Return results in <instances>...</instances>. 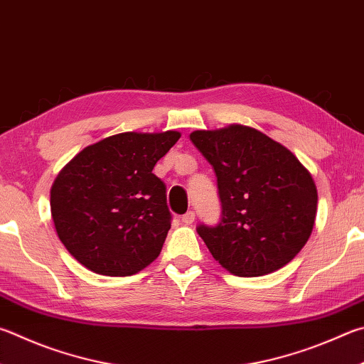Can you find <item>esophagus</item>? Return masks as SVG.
Listing matches in <instances>:
<instances>
[{
	"mask_svg": "<svg viewBox=\"0 0 364 364\" xmlns=\"http://www.w3.org/2000/svg\"><path fill=\"white\" fill-rule=\"evenodd\" d=\"M194 220H196L194 211H188V213H184L181 216V221H183V224H186V226H191V224L194 223Z\"/></svg>",
	"mask_w": 364,
	"mask_h": 364,
	"instance_id": "1",
	"label": "esophagus"
}]
</instances>
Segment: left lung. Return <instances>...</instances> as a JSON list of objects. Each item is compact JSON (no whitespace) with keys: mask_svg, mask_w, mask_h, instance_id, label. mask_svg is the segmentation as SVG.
<instances>
[{"mask_svg":"<svg viewBox=\"0 0 364 364\" xmlns=\"http://www.w3.org/2000/svg\"><path fill=\"white\" fill-rule=\"evenodd\" d=\"M189 138L218 178L221 221L197 228L210 253L239 277L287 266L315 224L318 194L310 171L283 144L247 125L196 130Z\"/></svg>","mask_w":364,"mask_h":364,"instance_id":"obj_1","label":"left lung"}]
</instances>
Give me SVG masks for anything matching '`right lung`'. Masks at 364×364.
I'll use <instances>...</instances> for the list:
<instances>
[{
	"label": "right lung",
	"mask_w": 364,
	"mask_h": 364,
	"mask_svg": "<svg viewBox=\"0 0 364 364\" xmlns=\"http://www.w3.org/2000/svg\"><path fill=\"white\" fill-rule=\"evenodd\" d=\"M175 130L125 132L84 148L50 188L58 239L84 267L129 277L159 256L170 229L165 184L157 161L180 140Z\"/></svg>",
	"instance_id": "right-lung-1"
}]
</instances>
